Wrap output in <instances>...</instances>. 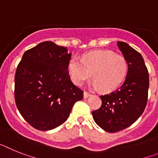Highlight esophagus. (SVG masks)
Returning <instances> with one entry per match:
<instances>
[{"label": "esophagus", "mask_w": 158, "mask_h": 158, "mask_svg": "<svg viewBox=\"0 0 158 158\" xmlns=\"http://www.w3.org/2000/svg\"><path fill=\"white\" fill-rule=\"evenodd\" d=\"M90 96H92L91 93H87V92H84V98H85V99L88 98V97H89Z\"/></svg>", "instance_id": "esophagus-1"}]
</instances>
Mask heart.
Returning a JSON list of instances; mask_svg holds the SVG:
<instances>
[{
    "mask_svg": "<svg viewBox=\"0 0 158 158\" xmlns=\"http://www.w3.org/2000/svg\"><path fill=\"white\" fill-rule=\"evenodd\" d=\"M71 80L81 85L92 77V87L108 92L116 89L126 77L128 64L120 54L109 51H95L84 54L81 59L73 57L68 63Z\"/></svg>",
    "mask_w": 158,
    "mask_h": 158,
    "instance_id": "b5f03b06",
    "label": "heart"
}]
</instances>
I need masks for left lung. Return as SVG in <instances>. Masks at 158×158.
<instances>
[{
	"instance_id": "8db88e82",
	"label": "left lung",
	"mask_w": 158,
	"mask_h": 158,
	"mask_svg": "<svg viewBox=\"0 0 158 158\" xmlns=\"http://www.w3.org/2000/svg\"><path fill=\"white\" fill-rule=\"evenodd\" d=\"M117 45L127 62V77L120 88L100 96L101 107L92 112L96 123L110 133L128 127L142 115L147 104L150 83L142 55L124 42L118 41Z\"/></svg>"
}]
</instances>
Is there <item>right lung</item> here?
Returning <instances> with one entry per match:
<instances>
[{
  "instance_id": "obj_1",
  "label": "right lung",
  "mask_w": 158,
  "mask_h": 158,
  "mask_svg": "<svg viewBox=\"0 0 158 158\" xmlns=\"http://www.w3.org/2000/svg\"><path fill=\"white\" fill-rule=\"evenodd\" d=\"M51 41L25 51L15 74V100L31 126L49 131L69 118L83 91L72 83L68 72L71 53Z\"/></svg>"
}]
</instances>
